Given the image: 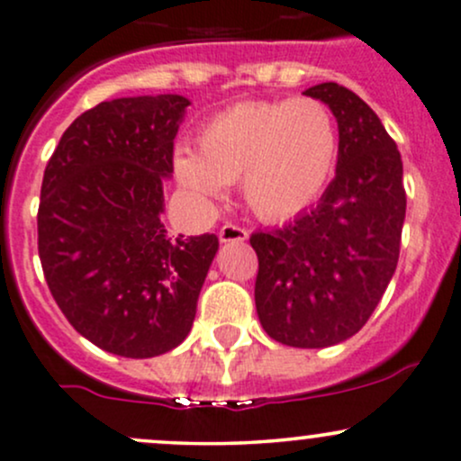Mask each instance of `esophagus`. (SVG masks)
Returning <instances> with one entry per match:
<instances>
[{
    "instance_id": "34e87169",
    "label": "esophagus",
    "mask_w": 461,
    "mask_h": 461,
    "mask_svg": "<svg viewBox=\"0 0 461 461\" xmlns=\"http://www.w3.org/2000/svg\"><path fill=\"white\" fill-rule=\"evenodd\" d=\"M247 236H249V231H247L245 227L231 225V222L222 225L221 231H218L221 243H243V240H247Z\"/></svg>"
}]
</instances>
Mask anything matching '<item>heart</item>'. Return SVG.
Returning a JSON list of instances; mask_svg holds the SVG:
<instances>
[{
    "instance_id": "b5f03b06",
    "label": "heart",
    "mask_w": 461,
    "mask_h": 461,
    "mask_svg": "<svg viewBox=\"0 0 461 461\" xmlns=\"http://www.w3.org/2000/svg\"><path fill=\"white\" fill-rule=\"evenodd\" d=\"M338 157L331 110L316 99L243 101L207 119L196 152L178 148L174 172L198 201L239 181L245 205L260 221L280 222L312 207Z\"/></svg>"
}]
</instances>
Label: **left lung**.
<instances>
[{"mask_svg": "<svg viewBox=\"0 0 461 461\" xmlns=\"http://www.w3.org/2000/svg\"><path fill=\"white\" fill-rule=\"evenodd\" d=\"M338 121V167L322 198L289 225L256 231V312L269 338L322 348L360 331L400 258L406 192L397 145L369 105L333 81L304 90Z\"/></svg>", "mask_w": 461, "mask_h": 461, "instance_id": "8db88e82", "label": "left lung"}]
</instances>
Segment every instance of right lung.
Wrapping results in <instances>:
<instances>
[{"instance_id":"1","label":"right lung","mask_w":461,"mask_h":461,"mask_svg":"<svg viewBox=\"0 0 461 461\" xmlns=\"http://www.w3.org/2000/svg\"><path fill=\"white\" fill-rule=\"evenodd\" d=\"M190 101L123 96L77 116L43 172L37 245L68 322L123 357L172 351L190 333L218 251L214 234L174 239L163 178Z\"/></svg>"}]
</instances>
